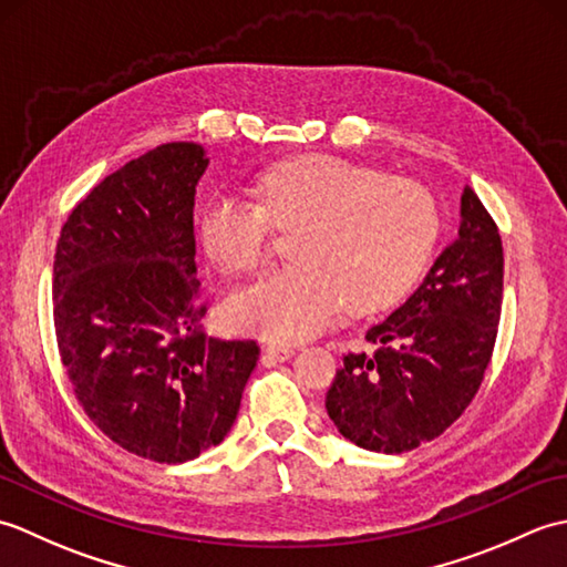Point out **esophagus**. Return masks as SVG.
<instances>
[{
    "mask_svg": "<svg viewBox=\"0 0 567 567\" xmlns=\"http://www.w3.org/2000/svg\"><path fill=\"white\" fill-rule=\"evenodd\" d=\"M292 348L285 346V343H268L265 346V355H262V363L265 365H275V363H285L287 358H292Z\"/></svg>",
    "mask_w": 567,
    "mask_h": 567,
    "instance_id": "34e87169",
    "label": "esophagus"
}]
</instances>
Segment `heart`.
Returning <instances> with one entry per match:
<instances>
[{
	"label": "heart",
	"mask_w": 567,
	"mask_h": 567,
	"mask_svg": "<svg viewBox=\"0 0 567 567\" xmlns=\"http://www.w3.org/2000/svg\"><path fill=\"white\" fill-rule=\"evenodd\" d=\"M258 204L238 195L209 197L199 216L207 256L224 272L260 268L270 224L300 226L297 265L275 270L228 297L226 319L270 341L317 336L348 309L370 315L406 295L439 236L436 202L414 179L365 165L305 155L262 173Z\"/></svg>",
	"instance_id": "b5f03b06"
}]
</instances>
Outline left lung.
Returning <instances> with one entry per match:
<instances>
[{
	"mask_svg": "<svg viewBox=\"0 0 567 567\" xmlns=\"http://www.w3.org/2000/svg\"><path fill=\"white\" fill-rule=\"evenodd\" d=\"M499 228L473 189L457 238L406 302L365 333L375 351L343 355L327 412L348 441L404 453L441 436L473 402L502 315Z\"/></svg>",
	"mask_w": 567,
	"mask_h": 567,
	"instance_id": "8db88e82",
	"label": "left lung"
}]
</instances>
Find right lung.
Instances as JSON below:
<instances>
[{
  "label": "right lung",
  "instance_id": "obj_1",
  "mask_svg": "<svg viewBox=\"0 0 567 567\" xmlns=\"http://www.w3.org/2000/svg\"><path fill=\"white\" fill-rule=\"evenodd\" d=\"M199 143H163L84 197L58 238L60 360L94 426L155 463H187L231 431L256 341L204 333L195 265Z\"/></svg>",
  "mask_w": 567,
  "mask_h": 567
}]
</instances>
